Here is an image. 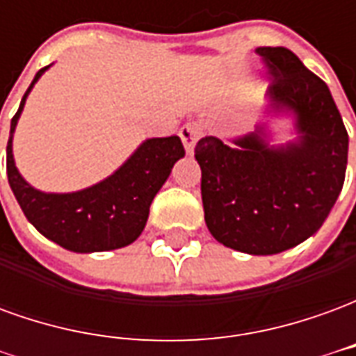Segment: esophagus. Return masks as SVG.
I'll return each instance as SVG.
<instances>
[{
  "label": "esophagus",
  "instance_id": "1",
  "mask_svg": "<svg viewBox=\"0 0 356 356\" xmlns=\"http://www.w3.org/2000/svg\"><path fill=\"white\" fill-rule=\"evenodd\" d=\"M198 135H200V129H198L196 124H186L179 129V137H181L183 145H185L186 154H193L194 152V145L198 140Z\"/></svg>",
  "mask_w": 356,
  "mask_h": 356
}]
</instances>
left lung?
<instances>
[{
    "mask_svg": "<svg viewBox=\"0 0 356 356\" xmlns=\"http://www.w3.org/2000/svg\"><path fill=\"white\" fill-rule=\"evenodd\" d=\"M270 88L265 116L293 120V139L273 143L267 120L225 145L204 137L194 148L202 170L204 219L223 246L273 255L313 236L341 193L349 135L328 86L286 47H257Z\"/></svg>",
    "mask_w": 356,
    "mask_h": 356,
    "instance_id": "8db88e82",
    "label": "left lung"
}]
</instances>
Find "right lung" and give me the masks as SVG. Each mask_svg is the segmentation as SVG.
Wrapping results in <instances>:
<instances>
[{"instance_id": "1", "label": "right lung", "mask_w": 356, "mask_h": 356, "mask_svg": "<svg viewBox=\"0 0 356 356\" xmlns=\"http://www.w3.org/2000/svg\"><path fill=\"white\" fill-rule=\"evenodd\" d=\"M49 66L35 74L11 120L7 177L13 194L28 221L45 238L65 250L93 254L129 246L140 236L150 204L168 181L175 162L185 156L183 143L177 135L143 140L112 175L76 193H43L35 188L15 165L13 135L28 95Z\"/></svg>"}]
</instances>
